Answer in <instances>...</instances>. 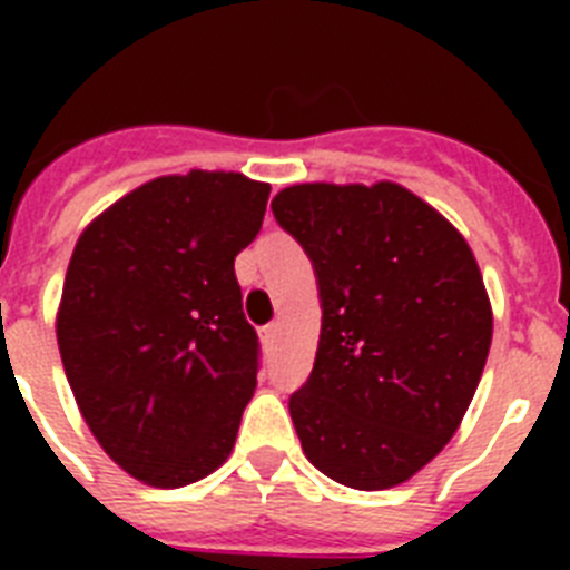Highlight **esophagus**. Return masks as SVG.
<instances>
[{
  "instance_id": "esophagus-1",
  "label": "esophagus",
  "mask_w": 570,
  "mask_h": 570,
  "mask_svg": "<svg viewBox=\"0 0 570 570\" xmlns=\"http://www.w3.org/2000/svg\"><path fill=\"white\" fill-rule=\"evenodd\" d=\"M262 340H265V345H274V342L279 340V322L265 325V328H262Z\"/></svg>"
}]
</instances>
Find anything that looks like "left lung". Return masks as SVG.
<instances>
[{"mask_svg": "<svg viewBox=\"0 0 570 570\" xmlns=\"http://www.w3.org/2000/svg\"><path fill=\"white\" fill-rule=\"evenodd\" d=\"M320 282L314 371L291 396L302 451L356 491L407 482L456 434L493 311L465 236L396 183H302L274 196Z\"/></svg>", "mask_w": 570, "mask_h": 570, "instance_id": "obj_1", "label": "left lung"}]
</instances>
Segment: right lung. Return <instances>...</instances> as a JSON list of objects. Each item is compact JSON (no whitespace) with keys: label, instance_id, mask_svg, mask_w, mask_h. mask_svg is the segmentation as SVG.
Instances as JSON below:
<instances>
[{"label":"right lung","instance_id":"right-lung-1","mask_svg":"<svg viewBox=\"0 0 570 570\" xmlns=\"http://www.w3.org/2000/svg\"><path fill=\"white\" fill-rule=\"evenodd\" d=\"M271 185L190 170L139 185L79 234L57 311L85 425L134 480L183 488L234 451L256 387V331L234 259Z\"/></svg>","mask_w":570,"mask_h":570}]
</instances>
